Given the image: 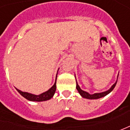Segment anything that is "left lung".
I'll return each instance as SVG.
<instances>
[{
  "instance_id": "left-lung-1",
  "label": "left lung",
  "mask_w": 130,
  "mask_h": 130,
  "mask_svg": "<svg viewBox=\"0 0 130 130\" xmlns=\"http://www.w3.org/2000/svg\"><path fill=\"white\" fill-rule=\"evenodd\" d=\"M117 83V81L114 83L112 86H111V87L108 90H107V91L101 92V93H95V94H92V95H91V94H89L88 92H85V91L83 90L79 87V86L78 85L77 83L76 88H77V90H78L79 93L82 95V97L85 98H87V99H98V98H101L106 96V95H108V93H110V92H111L113 90V88H114L115 86H116Z\"/></svg>"
}]
</instances>
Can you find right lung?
Masks as SVG:
<instances>
[{
    "mask_svg": "<svg viewBox=\"0 0 130 130\" xmlns=\"http://www.w3.org/2000/svg\"><path fill=\"white\" fill-rule=\"evenodd\" d=\"M56 82L55 83V84L53 85V87H51L47 91L43 92L42 94L39 95H34L32 93H29L27 92H22L21 90H19V89H17L18 92H19L23 97L25 98L26 99H27L29 101H47L51 99V98L53 96L54 93L56 92Z\"/></svg>",
    "mask_w": 130,
    "mask_h": 130,
    "instance_id": "1",
    "label": "right lung"
}]
</instances>
